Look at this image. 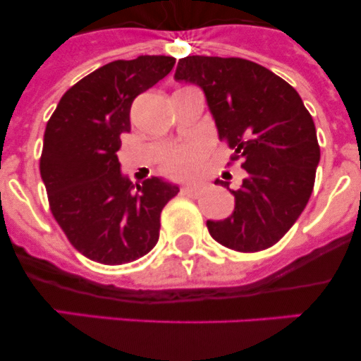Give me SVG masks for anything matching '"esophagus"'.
Segmentation results:
<instances>
[{"label":"esophagus","mask_w":361,"mask_h":361,"mask_svg":"<svg viewBox=\"0 0 361 361\" xmlns=\"http://www.w3.org/2000/svg\"><path fill=\"white\" fill-rule=\"evenodd\" d=\"M197 190H199L197 187H185L183 190H181V192H183V194H190V195H195V194H197Z\"/></svg>","instance_id":"obj_1"}]
</instances>
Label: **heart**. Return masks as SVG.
<instances>
[{
    "label": "heart",
    "instance_id": "1",
    "mask_svg": "<svg viewBox=\"0 0 361 361\" xmlns=\"http://www.w3.org/2000/svg\"><path fill=\"white\" fill-rule=\"evenodd\" d=\"M206 147L202 143L190 141V143H183L166 152L162 162H160V167L169 176L187 178L188 174L194 173L201 166L202 160L206 159Z\"/></svg>",
    "mask_w": 361,
    "mask_h": 361
}]
</instances>
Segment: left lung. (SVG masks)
<instances>
[{
    "label": "left lung",
    "mask_w": 361,
    "mask_h": 361,
    "mask_svg": "<svg viewBox=\"0 0 361 361\" xmlns=\"http://www.w3.org/2000/svg\"><path fill=\"white\" fill-rule=\"evenodd\" d=\"M174 78L204 90L220 140L232 150L228 166L241 162L246 171L241 187L231 190L234 213L207 220L211 238L241 253L271 248L314 188L319 145L311 113L281 76L241 57H183Z\"/></svg>",
    "instance_id": "obj_1"
}]
</instances>
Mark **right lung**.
<instances>
[{
  "instance_id": "1",
  "label": "right lung",
  "mask_w": 361,
  "mask_h": 361,
  "mask_svg": "<svg viewBox=\"0 0 361 361\" xmlns=\"http://www.w3.org/2000/svg\"><path fill=\"white\" fill-rule=\"evenodd\" d=\"M176 59L113 61L66 90L47 122L39 173L54 218L68 241L104 265L137 260L159 241L160 213L178 195L159 178L120 174V134L129 133L133 101L169 75Z\"/></svg>"
}]
</instances>
